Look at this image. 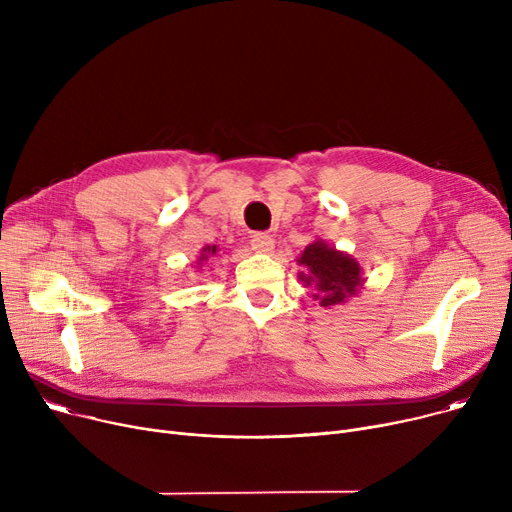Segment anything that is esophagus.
<instances>
[{"label":"esophagus","mask_w":512,"mask_h":512,"mask_svg":"<svg viewBox=\"0 0 512 512\" xmlns=\"http://www.w3.org/2000/svg\"><path fill=\"white\" fill-rule=\"evenodd\" d=\"M250 244H252V250H254V252H258V254H270V252L274 250V240H272V235H268L266 231H258V233H254V235H252V240H250Z\"/></svg>","instance_id":"34e87169"}]
</instances>
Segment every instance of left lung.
Returning <instances> with one entry per match:
<instances>
[{"instance_id":"1","label":"left lung","mask_w":512,"mask_h":512,"mask_svg":"<svg viewBox=\"0 0 512 512\" xmlns=\"http://www.w3.org/2000/svg\"><path fill=\"white\" fill-rule=\"evenodd\" d=\"M297 262L305 266L299 272V281L305 287H313V297L324 307L342 305L348 297L357 295L363 285L359 262L324 240L309 244Z\"/></svg>"}]
</instances>
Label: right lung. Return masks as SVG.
Returning <instances> with one entry per match:
<instances>
[{
	"label": "right lung",
	"mask_w": 512,
	"mask_h": 512,
	"mask_svg": "<svg viewBox=\"0 0 512 512\" xmlns=\"http://www.w3.org/2000/svg\"><path fill=\"white\" fill-rule=\"evenodd\" d=\"M217 254V246H205L203 250H201V258H199V264H203L209 256H215Z\"/></svg>",
	"instance_id": "right-lung-1"
}]
</instances>
